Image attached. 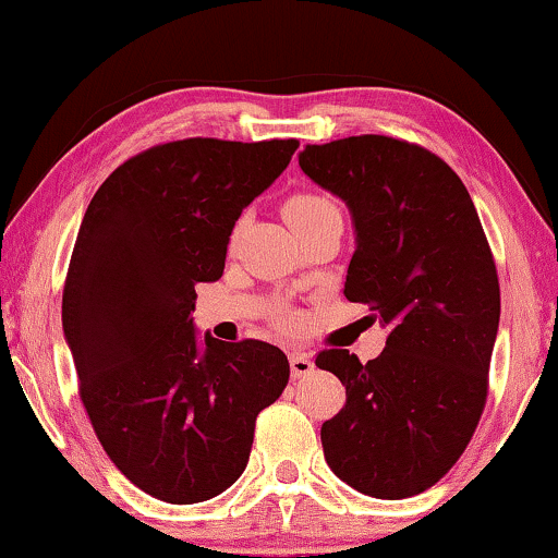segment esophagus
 <instances>
[{"label":"esophagus","mask_w":558,"mask_h":558,"mask_svg":"<svg viewBox=\"0 0 558 558\" xmlns=\"http://www.w3.org/2000/svg\"><path fill=\"white\" fill-rule=\"evenodd\" d=\"M289 371H292V378H304L315 371V361H312V355L296 350V353L289 355Z\"/></svg>","instance_id":"obj_1"}]
</instances>
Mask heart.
I'll return each mask as SVG.
<instances>
[{"label":"heart","mask_w":558,"mask_h":558,"mask_svg":"<svg viewBox=\"0 0 558 558\" xmlns=\"http://www.w3.org/2000/svg\"><path fill=\"white\" fill-rule=\"evenodd\" d=\"M332 201H327L323 195H315V193H300V195H292L289 201L284 203V218L287 223L292 226V231H300V228L315 223L317 218L327 216V213H335ZM284 325H296L294 317H284Z\"/></svg>","instance_id":"b5f03b06"}]
</instances>
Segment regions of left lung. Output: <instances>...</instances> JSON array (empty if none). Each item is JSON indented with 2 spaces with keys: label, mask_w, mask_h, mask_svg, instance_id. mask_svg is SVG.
Listing matches in <instances>:
<instances>
[{
  "label": "left lung",
  "mask_w": 558,
  "mask_h": 558,
  "mask_svg": "<svg viewBox=\"0 0 558 558\" xmlns=\"http://www.w3.org/2000/svg\"><path fill=\"white\" fill-rule=\"evenodd\" d=\"M300 167L350 210L345 296L388 330L368 363L340 348L317 355L345 386L319 432L325 460L357 493L411 498L447 475L483 414L500 323L490 246L462 180L414 144H307Z\"/></svg>",
  "instance_id": "8db88e82"
}]
</instances>
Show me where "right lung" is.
Wrapping results in <instances>:
<instances>
[{"label": "right lung", "instance_id": "obj_1", "mask_svg": "<svg viewBox=\"0 0 558 558\" xmlns=\"http://www.w3.org/2000/svg\"><path fill=\"white\" fill-rule=\"evenodd\" d=\"M296 140H182L117 167L68 266L63 335L111 462L151 498L190 506L246 470L258 411L289 361L262 340L195 330V284L223 277L235 220L287 170Z\"/></svg>", "mask_w": 558, "mask_h": 558}]
</instances>
